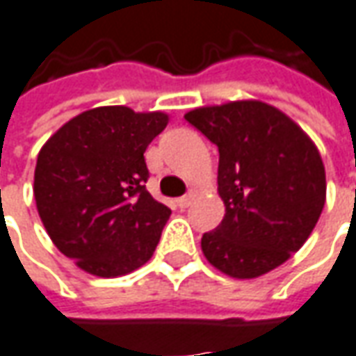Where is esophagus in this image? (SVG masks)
<instances>
[{"mask_svg":"<svg viewBox=\"0 0 356 356\" xmlns=\"http://www.w3.org/2000/svg\"><path fill=\"white\" fill-rule=\"evenodd\" d=\"M192 202H193V193L192 192L186 193V195H182V197L178 200V207H180V209H186V207H190V205H192Z\"/></svg>","mask_w":356,"mask_h":356,"instance_id":"obj_1","label":"esophagus"}]
</instances>
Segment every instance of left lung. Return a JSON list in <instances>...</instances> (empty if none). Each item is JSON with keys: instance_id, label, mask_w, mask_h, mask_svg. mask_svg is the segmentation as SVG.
<instances>
[{"instance_id": "left-lung-1", "label": "left lung", "mask_w": 356, "mask_h": 356, "mask_svg": "<svg viewBox=\"0 0 356 356\" xmlns=\"http://www.w3.org/2000/svg\"><path fill=\"white\" fill-rule=\"evenodd\" d=\"M184 118L219 149L225 217L203 234L205 257L236 279L281 266L308 240L325 203V170L312 139L259 100L195 108Z\"/></svg>"}]
</instances>
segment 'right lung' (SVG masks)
<instances>
[{"label": "right lung", "instance_id": "add662e5", "mask_svg": "<svg viewBox=\"0 0 356 356\" xmlns=\"http://www.w3.org/2000/svg\"><path fill=\"white\" fill-rule=\"evenodd\" d=\"M166 124L163 112L92 108L40 149L38 215L56 248L90 275H126L153 256L170 209L147 192L143 153Z\"/></svg>", "mask_w": 356, "mask_h": 356}]
</instances>
